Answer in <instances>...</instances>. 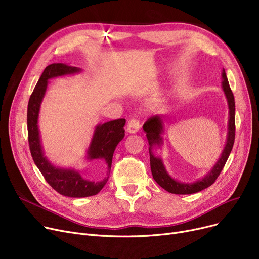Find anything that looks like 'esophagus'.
I'll return each mask as SVG.
<instances>
[{
    "instance_id": "34e87169",
    "label": "esophagus",
    "mask_w": 259,
    "mask_h": 259,
    "mask_svg": "<svg viewBox=\"0 0 259 259\" xmlns=\"http://www.w3.org/2000/svg\"><path fill=\"white\" fill-rule=\"evenodd\" d=\"M140 130V121L137 118H131L127 124V131L129 133H137Z\"/></svg>"
}]
</instances>
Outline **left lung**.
<instances>
[{"label":"left lung","instance_id":"left-lung-1","mask_svg":"<svg viewBox=\"0 0 259 259\" xmlns=\"http://www.w3.org/2000/svg\"><path fill=\"white\" fill-rule=\"evenodd\" d=\"M223 83L222 87L225 92V95L228 101L229 106V124H228V135H227V144L225 146V149L223 150V153L217 160L214 167L211 169L208 174H206L203 178L195 183H181L176 182L173 180L169 173L167 172L164 162L160 159V157H157L153 154L152 149L154 146L160 147L162 145V138L161 134L164 132V122H162V118L159 115H154L149 118L143 126L144 131L146 132V137L149 143V153H150V166H151V172L153 175L154 181L161 187L164 188L166 191L173 193V194H192L201 191V190L210 187L216 179L219 178L222 170L224 169L227 159L232 151V148L234 145L235 140V101L234 95L232 93V90L230 88L229 81L225 72V69L222 73Z\"/></svg>","mask_w":259,"mask_h":259}]
</instances>
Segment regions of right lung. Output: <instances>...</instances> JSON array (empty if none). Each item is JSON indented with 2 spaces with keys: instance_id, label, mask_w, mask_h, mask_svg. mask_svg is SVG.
<instances>
[{
  "instance_id": "right-lung-1",
  "label": "right lung",
  "mask_w": 259,
  "mask_h": 259,
  "mask_svg": "<svg viewBox=\"0 0 259 259\" xmlns=\"http://www.w3.org/2000/svg\"><path fill=\"white\" fill-rule=\"evenodd\" d=\"M77 67L58 63L51 64L45 68L28 102L27 109V129H28V142L30 153L34 164L43 174L46 182L57 192L68 197H87L98 194L106 185L109 173L111 170L112 157L117 144L124 139L126 124L125 118L107 121L95 127L91 143L87 151V159H104L108 167L107 176L100 182L85 180L80 173L74 169H64L54 167L44 155L40 144L37 118L40 103L45 95L48 79L66 74L79 72Z\"/></svg>"
}]
</instances>
